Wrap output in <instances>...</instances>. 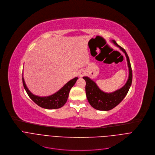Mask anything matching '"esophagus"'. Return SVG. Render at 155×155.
Wrapping results in <instances>:
<instances>
[{
  "label": "esophagus",
  "mask_w": 155,
  "mask_h": 155,
  "mask_svg": "<svg viewBox=\"0 0 155 155\" xmlns=\"http://www.w3.org/2000/svg\"><path fill=\"white\" fill-rule=\"evenodd\" d=\"M84 74H85V73H84V71H81V72L79 73V76H80V77H82Z\"/></svg>",
  "instance_id": "1"
}]
</instances>
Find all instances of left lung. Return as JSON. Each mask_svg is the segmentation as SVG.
Returning a JSON list of instances; mask_svg holds the SVG:
<instances>
[{
  "label": "left lung",
  "instance_id": "obj_1",
  "mask_svg": "<svg viewBox=\"0 0 155 155\" xmlns=\"http://www.w3.org/2000/svg\"><path fill=\"white\" fill-rule=\"evenodd\" d=\"M111 41L125 54L128 64L129 75L128 80L124 85L121 88L111 93H106L102 91L95 81L87 76L83 77V79L86 82L85 93L87 100L93 107L99 110L107 111L117 106L127 95L132 83L133 74L129 57L126 51L120 46L115 40Z\"/></svg>",
  "mask_w": 155,
  "mask_h": 155
}]
</instances>
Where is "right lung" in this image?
Segmentation results:
<instances>
[{"instance_id": "1", "label": "right lung", "mask_w": 155, "mask_h": 155, "mask_svg": "<svg viewBox=\"0 0 155 155\" xmlns=\"http://www.w3.org/2000/svg\"><path fill=\"white\" fill-rule=\"evenodd\" d=\"M78 78L76 77L68 81L55 94L48 97H39L34 95L27 87L22 74V83L27 95L34 103L42 108L47 109H58L66 103L71 88L75 84Z\"/></svg>"}]
</instances>
